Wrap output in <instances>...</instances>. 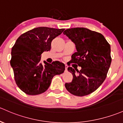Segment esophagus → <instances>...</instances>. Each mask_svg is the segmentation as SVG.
I'll return each mask as SVG.
<instances>
[{
	"instance_id": "obj_1",
	"label": "esophagus",
	"mask_w": 123,
	"mask_h": 123,
	"mask_svg": "<svg viewBox=\"0 0 123 123\" xmlns=\"http://www.w3.org/2000/svg\"><path fill=\"white\" fill-rule=\"evenodd\" d=\"M67 68H68V66L66 65L65 66V71H66V72H67Z\"/></svg>"
}]
</instances>
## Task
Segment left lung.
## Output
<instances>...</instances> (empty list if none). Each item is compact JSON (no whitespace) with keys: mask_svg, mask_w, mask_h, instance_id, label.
Here are the masks:
<instances>
[{"mask_svg":"<svg viewBox=\"0 0 123 123\" xmlns=\"http://www.w3.org/2000/svg\"><path fill=\"white\" fill-rule=\"evenodd\" d=\"M63 34L76 45L77 52L72 55L71 63L81 67L80 71L67 68L73 78L65 87L74 96H87L96 90L106 78L111 63L110 45L101 33L84 27L68 29Z\"/></svg>","mask_w":123,"mask_h":123,"instance_id":"1","label":"left lung"}]
</instances>
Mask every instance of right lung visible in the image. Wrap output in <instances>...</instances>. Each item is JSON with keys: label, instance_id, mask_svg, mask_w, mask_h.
I'll return each instance as SVG.
<instances>
[{"label": "right lung", "instance_id": "add662e5", "mask_svg": "<svg viewBox=\"0 0 123 123\" xmlns=\"http://www.w3.org/2000/svg\"><path fill=\"white\" fill-rule=\"evenodd\" d=\"M64 29L39 27L20 36L12 49L10 65L19 88L29 95H37L49 87L53 77L63 73L65 65L55 61L40 62L41 55L50 50L52 40Z\"/></svg>", "mask_w": 123, "mask_h": 123}]
</instances>
